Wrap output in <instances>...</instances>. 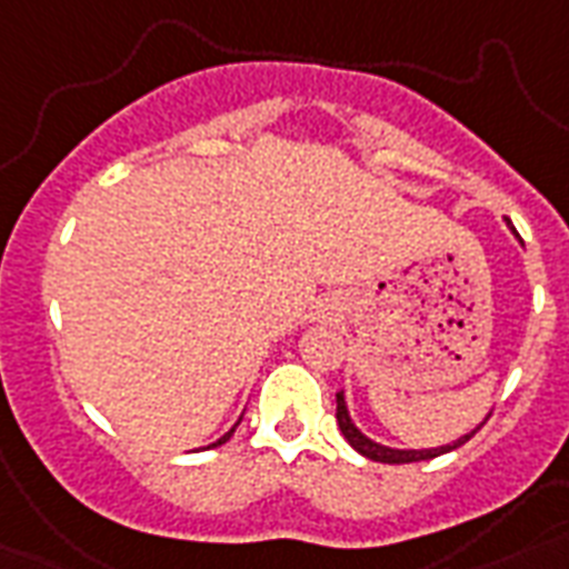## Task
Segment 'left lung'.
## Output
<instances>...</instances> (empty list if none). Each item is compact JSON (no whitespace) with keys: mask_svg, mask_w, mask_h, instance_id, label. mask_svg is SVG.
Instances as JSON below:
<instances>
[{"mask_svg":"<svg viewBox=\"0 0 569 569\" xmlns=\"http://www.w3.org/2000/svg\"><path fill=\"white\" fill-rule=\"evenodd\" d=\"M337 422H339V431H342V437H346L351 446H355L363 458L369 460H378V463H416V460H431V458H440V455H446V451L458 449V446H463V442L472 437V433L481 428L478 425L476 431L467 433V437H460L458 442H451V446H440V449H425V451H401V449H387V446H378V442H372L369 437H363V433L357 431L355 422H351V416H348L346 410V398H342V392H337Z\"/></svg>","mask_w":569,"mask_h":569,"instance_id":"obj_1","label":"left lung"}]
</instances>
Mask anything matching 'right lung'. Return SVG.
Returning a JSON list of instances; mask_svg holds the SVG:
<instances>
[{
  "mask_svg": "<svg viewBox=\"0 0 569 569\" xmlns=\"http://www.w3.org/2000/svg\"><path fill=\"white\" fill-rule=\"evenodd\" d=\"M239 422H241V419H239ZM239 422H236V425H239ZM232 431H236V428H232ZM232 431H227V433H223L221 440H218V442H212V446H221V442H227V440H230V437H232Z\"/></svg>",
  "mask_w": 569,
  "mask_h": 569,
  "instance_id": "add662e5",
  "label": "right lung"
}]
</instances>
